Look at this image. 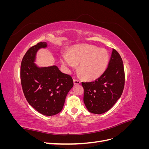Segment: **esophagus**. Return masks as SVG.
<instances>
[{
  "mask_svg": "<svg viewBox=\"0 0 149 149\" xmlns=\"http://www.w3.org/2000/svg\"><path fill=\"white\" fill-rule=\"evenodd\" d=\"M73 82H74V84H79L81 83V81L77 79H73Z\"/></svg>",
  "mask_w": 149,
  "mask_h": 149,
  "instance_id": "34e87169",
  "label": "esophagus"
}]
</instances>
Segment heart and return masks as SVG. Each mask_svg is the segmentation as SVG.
Here are the masks:
<instances>
[{"label": "heart", "instance_id": "b5f03b06", "mask_svg": "<svg viewBox=\"0 0 149 149\" xmlns=\"http://www.w3.org/2000/svg\"><path fill=\"white\" fill-rule=\"evenodd\" d=\"M109 56L104 49L89 45L74 47L70 54L63 53L61 61L67 69L79 64V70L86 79H95L104 72L109 63Z\"/></svg>", "mask_w": 149, "mask_h": 149}]
</instances>
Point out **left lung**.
<instances>
[{"label": "left lung", "instance_id": "1", "mask_svg": "<svg viewBox=\"0 0 149 149\" xmlns=\"http://www.w3.org/2000/svg\"><path fill=\"white\" fill-rule=\"evenodd\" d=\"M125 83L123 60L115 49L107 69L100 78L92 82H82L83 101L91 113L100 114L109 111L120 97Z\"/></svg>", "mask_w": 149, "mask_h": 149}]
</instances>
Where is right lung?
<instances>
[{
  "label": "right lung",
  "mask_w": 149,
  "mask_h": 149,
  "mask_svg": "<svg viewBox=\"0 0 149 149\" xmlns=\"http://www.w3.org/2000/svg\"><path fill=\"white\" fill-rule=\"evenodd\" d=\"M47 47L46 42H40L28 49L21 63L20 79L29 104L42 114L50 116L62 110L73 81L56 66L40 68L35 65L37 52Z\"/></svg>",
  "instance_id": "obj_1"
}]
</instances>
